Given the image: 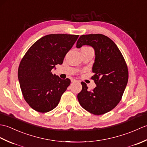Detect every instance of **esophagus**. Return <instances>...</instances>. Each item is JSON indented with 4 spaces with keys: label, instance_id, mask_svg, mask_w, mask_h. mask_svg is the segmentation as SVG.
<instances>
[{
    "label": "esophagus",
    "instance_id": "esophagus-1",
    "mask_svg": "<svg viewBox=\"0 0 147 147\" xmlns=\"http://www.w3.org/2000/svg\"><path fill=\"white\" fill-rule=\"evenodd\" d=\"M77 80L75 79H71V82H76Z\"/></svg>",
    "mask_w": 147,
    "mask_h": 147
}]
</instances>
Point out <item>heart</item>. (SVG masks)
I'll return each mask as SVG.
<instances>
[{
    "instance_id": "heart-1",
    "label": "heart",
    "mask_w": 147,
    "mask_h": 147,
    "mask_svg": "<svg viewBox=\"0 0 147 147\" xmlns=\"http://www.w3.org/2000/svg\"><path fill=\"white\" fill-rule=\"evenodd\" d=\"M82 49H90V47H86V46H85V47H83Z\"/></svg>"
}]
</instances>
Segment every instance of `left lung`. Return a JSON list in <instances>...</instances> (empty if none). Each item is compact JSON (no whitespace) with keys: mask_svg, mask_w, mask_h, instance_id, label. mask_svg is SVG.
<instances>
[{"mask_svg":"<svg viewBox=\"0 0 147 147\" xmlns=\"http://www.w3.org/2000/svg\"><path fill=\"white\" fill-rule=\"evenodd\" d=\"M90 45L95 50V60L91 79L96 86L88 90L85 82L78 94L81 106L94 115L111 111L119 103L128 81V69L123 54L115 43L102 34L81 36L76 47Z\"/></svg>","mask_w":147,"mask_h":147,"instance_id":"obj_1","label":"left lung"}]
</instances>
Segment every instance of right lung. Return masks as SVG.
<instances>
[{
    "mask_svg": "<svg viewBox=\"0 0 147 147\" xmlns=\"http://www.w3.org/2000/svg\"><path fill=\"white\" fill-rule=\"evenodd\" d=\"M79 35L51 34L30 47L20 62L18 79L23 97L34 110L45 113L57 106L69 86V78L62 80L52 73L55 65L62 64Z\"/></svg>",
    "mask_w": 147,
    "mask_h": 147,
    "instance_id": "add662e5",
    "label": "right lung"
}]
</instances>
